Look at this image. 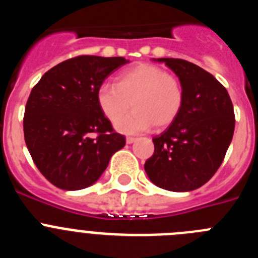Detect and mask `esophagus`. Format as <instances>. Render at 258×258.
I'll return each mask as SVG.
<instances>
[{"mask_svg": "<svg viewBox=\"0 0 258 258\" xmlns=\"http://www.w3.org/2000/svg\"><path fill=\"white\" fill-rule=\"evenodd\" d=\"M137 138H134V137H126V143L127 145H131V143L136 142Z\"/></svg>", "mask_w": 258, "mask_h": 258, "instance_id": "1", "label": "esophagus"}]
</instances>
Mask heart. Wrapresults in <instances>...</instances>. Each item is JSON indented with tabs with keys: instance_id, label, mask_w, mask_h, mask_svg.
Wrapping results in <instances>:
<instances>
[{
	"instance_id": "obj_1",
	"label": "heart",
	"mask_w": 258,
	"mask_h": 258,
	"mask_svg": "<svg viewBox=\"0 0 258 258\" xmlns=\"http://www.w3.org/2000/svg\"><path fill=\"white\" fill-rule=\"evenodd\" d=\"M97 104L111 122L130 108L135 109L116 124L125 134L145 132L154 125L163 129L181 113L184 89L181 80L155 64H140L116 77L115 85L102 84L97 90Z\"/></svg>"
}]
</instances>
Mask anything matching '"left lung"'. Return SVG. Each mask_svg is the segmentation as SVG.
I'll use <instances>...</instances> for the list:
<instances>
[{"label": "left lung", "mask_w": 258, "mask_h": 258, "mask_svg": "<svg viewBox=\"0 0 258 258\" xmlns=\"http://www.w3.org/2000/svg\"><path fill=\"white\" fill-rule=\"evenodd\" d=\"M181 80V113L160 136L145 163L149 178L164 190L192 191L209 181L222 164L235 129L226 88L213 75L183 59L159 58Z\"/></svg>", "instance_id": "8db88e82"}]
</instances>
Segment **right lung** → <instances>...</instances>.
<instances>
[{"label":"right lung","mask_w":258,"mask_h":258,"mask_svg":"<svg viewBox=\"0 0 258 258\" xmlns=\"http://www.w3.org/2000/svg\"><path fill=\"white\" fill-rule=\"evenodd\" d=\"M122 56L79 55L49 70L33 86L24 111L27 149L45 178L61 190L92 186L125 146L97 104V90Z\"/></svg>","instance_id":"add662e5"}]
</instances>
